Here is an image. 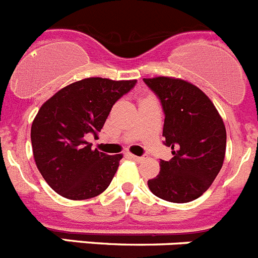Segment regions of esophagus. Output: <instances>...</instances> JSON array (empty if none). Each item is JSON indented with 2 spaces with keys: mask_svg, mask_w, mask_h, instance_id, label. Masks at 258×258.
<instances>
[{
  "mask_svg": "<svg viewBox=\"0 0 258 258\" xmlns=\"http://www.w3.org/2000/svg\"><path fill=\"white\" fill-rule=\"evenodd\" d=\"M130 158H131V159H134V161H136V162H144L148 157H146V155H144V157H139V155L130 154Z\"/></svg>",
  "mask_w": 258,
  "mask_h": 258,
  "instance_id": "esophagus-1",
  "label": "esophagus"
}]
</instances>
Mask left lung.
Returning <instances> with one entry per match:
<instances>
[{
  "label": "left lung",
  "mask_w": 258,
  "mask_h": 258,
  "mask_svg": "<svg viewBox=\"0 0 258 258\" xmlns=\"http://www.w3.org/2000/svg\"><path fill=\"white\" fill-rule=\"evenodd\" d=\"M144 82L161 100L164 145L173 155L161 161L159 175L148 186L158 198L172 203L194 201L212 185L224 163V120L210 97L187 81L155 77Z\"/></svg>",
  "instance_id": "1"
}]
</instances>
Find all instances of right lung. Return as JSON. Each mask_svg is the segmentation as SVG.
Returning <instances> with one entry per match:
<instances>
[{
	"mask_svg": "<svg viewBox=\"0 0 258 258\" xmlns=\"http://www.w3.org/2000/svg\"><path fill=\"white\" fill-rule=\"evenodd\" d=\"M135 85L136 80L85 78L59 90L39 108L31 128L33 157L57 194L90 199L112 182L122 154L92 150L86 136L101 131L115 101Z\"/></svg>",
	"mask_w": 258,
	"mask_h": 258,
	"instance_id": "add662e5",
	"label": "right lung"
}]
</instances>
